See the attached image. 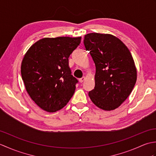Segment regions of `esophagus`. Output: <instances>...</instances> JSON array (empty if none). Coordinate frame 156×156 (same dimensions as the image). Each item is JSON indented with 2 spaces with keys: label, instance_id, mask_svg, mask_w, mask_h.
Returning a JSON list of instances; mask_svg holds the SVG:
<instances>
[{
  "label": "esophagus",
  "instance_id": "34e87169",
  "mask_svg": "<svg viewBox=\"0 0 156 156\" xmlns=\"http://www.w3.org/2000/svg\"><path fill=\"white\" fill-rule=\"evenodd\" d=\"M85 79L86 78H85V77L84 76V77H82V78L79 79V81H80V82H81V83H82V82H83L85 80Z\"/></svg>",
  "mask_w": 156,
  "mask_h": 156
}]
</instances>
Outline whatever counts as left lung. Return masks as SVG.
I'll use <instances>...</instances> for the list:
<instances>
[{
    "instance_id": "8db88e82",
    "label": "left lung",
    "mask_w": 156,
    "mask_h": 156,
    "mask_svg": "<svg viewBox=\"0 0 156 156\" xmlns=\"http://www.w3.org/2000/svg\"><path fill=\"white\" fill-rule=\"evenodd\" d=\"M84 45L96 66L95 87L89 97L102 110H114L127 98L137 80L131 54L120 39L109 34H88Z\"/></svg>"
}]
</instances>
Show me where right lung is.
Instances as JSON below:
<instances>
[{
    "mask_svg": "<svg viewBox=\"0 0 156 156\" xmlns=\"http://www.w3.org/2000/svg\"><path fill=\"white\" fill-rule=\"evenodd\" d=\"M80 41V37L44 38L25 54L22 79L29 95L43 110H60L74 94L78 80L72 75L68 58Z\"/></svg>",
    "mask_w": 156,
    "mask_h": 156,
    "instance_id": "add662e5",
    "label": "right lung"
}]
</instances>
